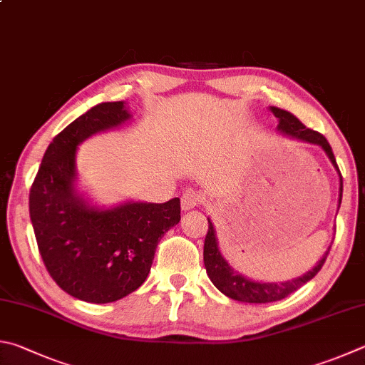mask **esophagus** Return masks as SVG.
<instances>
[{
  "label": "esophagus",
  "mask_w": 365,
  "mask_h": 365,
  "mask_svg": "<svg viewBox=\"0 0 365 365\" xmlns=\"http://www.w3.org/2000/svg\"><path fill=\"white\" fill-rule=\"evenodd\" d=\"M202 202V196L197 193V191H185L183 196H182V209L183 210H190V209H195L196 205H200Z\"/></svg>",
  "instance_id": "34e87169"
}]
</instances>
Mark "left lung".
<instances>
[{
    "label": "left lung",
    "mask_w": 365,
    "mask_h": 365,
    "mask_svg": "<svg viewBox=\"0 0 365 365\" xmlns=\"http://www.w3.org/2000/svg\"><path fill=\"white\" fill-rule=\"evenodd\" d=\"M271 111H273L274 116L279 119V124H277V129H279L282 134L290 135L294 138H298V140L308 142V143H314L319 145V147L324 148L326 151L329 160L332 161L335 165V169L339 170V164L335 161L334 151L330 143L327 142V138L322 134H319L317 130L308 129L300 119L295 118L290 111H286L282 108L277 107H271ZM341 193H343V180H341V174H340V200L339 204H341ZM209 222V230L207 235H205L204 240V267L207 274L210 277V281L214 282V286L220 290L222 294H225L230 298L237 302H246V303H269V302H277L282 300V298L289 297L290 294H294L295 290L304 286L308 281L313 279V277L319 273L322 264L326 263V258L329 255V250L326 252L319 263L316 267L308 271L307 274H303L302 277H297V279L287 281V282H257L247 279L242 274L236 273L235 269H231L227 260L222 257L220 250H218L217 246V237H215V231H214V225L207 218Z\"/></svg>",
    "instance_id": "obj_1"
}]
</instances>
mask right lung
Masks as SVG:
<instances>
[{"label": "right lung", "instance_id": "1", "mask_svg": "<svg viewBox=\"0 0 365 365\" xmlns=\"http://www.w3.org/2000/svg\"><path fill=\"white\" fill-rule=\"evenodd\" d=\"M123 102H105L68 124L46 150L30 188V218L44 267L57 286L89 303H110L142 286L165 231L180 222V200L86 204L75 191L76 147L129 119Z\"/></svg>", "mask_w": 365, "mask_h": 365}]
</instances>
